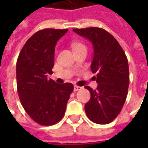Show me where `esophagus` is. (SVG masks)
I'll return each instance as SVG.
<instances>
[{"label":"esophagus","mask_w":148,"mask_h":148,"mask_svg":"<svg viewBox=\"0 0 148 148\" xmlns=\"http://www.w3.org/2000/svg\"><path fill=\"white\" fill-rule=\"evenodd\" d=\"M82 89V87H81V86H74V91H78V90H80Z\"/></svg>","instance_id":"obj_1"}]
</instances>
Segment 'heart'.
<instances>
[{"label":"heart","instance_id":"b5f03b06","mask_svg":"<svg viewBox=\"0 0 148 148\" xmlns=\"http://www.w3.org/2000/svg\"><path fill=\"white\" fill-rule=\"evenodd\" d=\"M71 48L73 50V51H80V50H82V49H86V46L85 45L84 43L81 42H77V41H75V42H71Z\"/></svg>","mask_w":148,"mask_h":148}]
</instances>
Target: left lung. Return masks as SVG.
Segmentation results:
<instances>
[{
  "label": "left lung",
  "mask_w": 148,
  "mask_h": 148,
  "mask_svg": "<svg viewBox=\"0 0 148 148\" xmlns=\"http://www.w3.org/2000/svg\"><path fill=\"white\" fill-rule=\"evenodd\" d=\"M74 32L89 39L93 47L91 71L97 73L96 90L90 91V99L85 111L90 121L98 124H109L121 112L127 95L129 70L127 58L117 40L100 27L74 28Z\"/></svg>",
  "instance_id": "obj_1"
}]
</instances>
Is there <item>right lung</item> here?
<instances>
[{
  "instance_id": "1",
  "label": "right lung",
  "mask_w": 148,
  "mask_h": 148,
  "mask_svg": "<svg viewBox=\"0 0 148 148\" xmlns=\"http://www.w3.org/2000/svg\"><path fill=\"white\" fill-rule=\"evenodd\" d=\"M67 31L47 28L36 32L25 42L16 62L21 102L29 116L41 125L61 121L74 90L73 84H58L47 77L53 74L55 45Z\"/></svg>"
}]
</instances>
